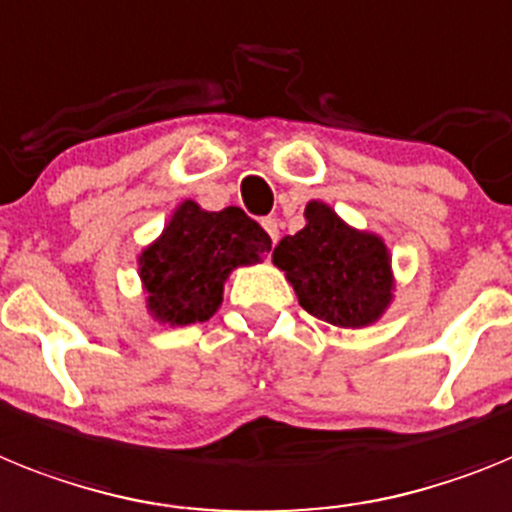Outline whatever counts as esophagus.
Returning <instances> with one entry per match:
<instances>
[{"instance_id": "1", "label": "esophagus", "mask_w": 512, "mask_h": 512, "mask_svg": "<svg viewBox=\"0 0 512 512\" xmlns=\"http://www.w3.org/2000/svg\"><path fill=\"white\" fill-rule=\"evenodd\" d=\"M262 229L268 231L270 239H273V244L278 242V221H275L273 216H268V219H262Z\"/></svg>"}]
</instances>
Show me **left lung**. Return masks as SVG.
<instances>
[{
	"label": "left lung",
	"instance_id": "left-lung-1",
	"mask_svg": "<svg viewBox=\"0 0 512 512\" xmlns=\"http://www.w3.org/2000/svg\"><path fill=\"white\" fill-rule=\"evenodd\" d=\"M304 219V229L273 250V265L283 270L299 304L342 330L379 322L397 291L384 237L355 229L324 201L306 203Z\"/></svg>",
	"mask_w": 512,
	"mask_h": 512
}]
</instances>
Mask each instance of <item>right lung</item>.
I'll use <instances>...</instances> for the list:
<instances>
[{
  "label": "right lung",
  "mask_w": 512,
  "mask_h": 512,
  "mask_svg": "<svg viewBox=\"0 0 512 512\" xmlns=\"http://www.w3.org/2000/svg\"><path fill=\"white\" fill-rule=\"evenodd\" d=\"M265 252L270 237L242 208L177 203L162 234L136 257L149 317L170 327L206 322L224 301L229 275L262 262Z\"/></svg>",
  "instance_id": "obj_1"
}]
</instances>
